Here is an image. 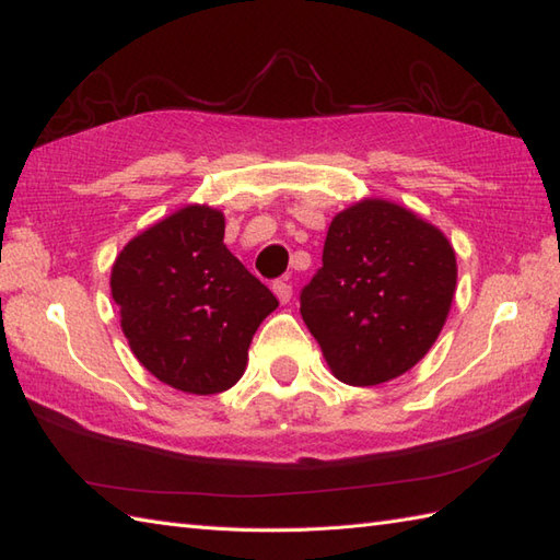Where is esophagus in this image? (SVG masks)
<instances>
[{"label":"esophagus","mask_w":560,"mask_h":560,"mask_svg":"<svg viewBox=\"0 0 560 560\" xmlns=\"http://www.w3.org/2000/svg\"><path fill=\"white\" fill-rule=\"evenodd\" d=\"M273 293H277V299L281 301V303H289L291 301V295H293V287L291 283L287 281V279H277L273 281Z\"/></svg>","instance_id":"1"}]
</instances>
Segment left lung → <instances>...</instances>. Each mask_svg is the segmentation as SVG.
I'll use <instances>...</instances> for the list:
<instances>
[{"instance_id":"obj_1","label":"left lung","mask_w":560,"mask_h":560,"mask_svg":"<svg viewBox=\"0 0 560 560\" xmlns=\"http://www.w3.org/2000/svg\"><path fill=\"white\" fill-rule=\"evenodd\" d=\"M455 283V249L435 225L365 199L329 223L323 267L301 291V315L331 373L371 387L407 373L433 347Z\"/></svg>"}]
</instances>
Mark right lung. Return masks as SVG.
Segmentation results:
<instances>
[{
  "mask_svg": "<svg viewBox=\"0 0 560 560\" xmlns=\"http://www.w3.org/2000/svg\"><path fill=\"white\" fill-rule=\"evenodd\" d=\"M223 213L185 207L129 241L113 265V301L139 363L189 395L241 380L259 323L279 301L223 245Z\"/></svg>",
  "mask_w": 560,
  "mask_h": 560,
  "instance_id": "1",
  "label": "right lung"
}]
</instances>
